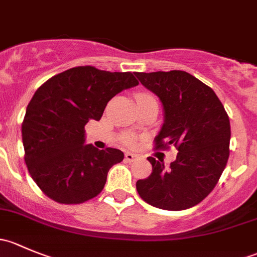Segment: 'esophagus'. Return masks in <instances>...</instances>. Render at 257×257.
Listing matches in <instances>:
<instances>
[{"label": "esophagus", "instance_id": "obj_1", "mask_svg": "<svg viewBox=\"0 0 257 257\" xmlns=\"http://www.w3.org/2000/svg\"><path fill=\"white\" fill-rule=\"evenodd\" d=\"M124 157H125V160L126 162H134V160L137 159V155L136 154H133V153H125V155H124Z\"/></svg>", "mask_w": 257, "mask_h": 257}]
</instances>
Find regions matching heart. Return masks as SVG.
I'll use <instances>...</instances> for the list:
<instances>
[{"label": "heart", "mask_w": 257, "mask_h": 257, "mask_svg": "<svg viewBox=\"0 0 257 257\" xmlns=\"http://www.w3.org/2000/svg\"><path fill=\"white\" fill-rule=\"evenodd\" d=\"M139 97H153V95L148 94V93H139V94H137V98ZM129 143H131V142H129Z\"/></svg>", "instance_id": "b5f03b06"}]
</instances>
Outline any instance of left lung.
Instances as JSON below:
<instances>
[{"label": "left lung", "instance_id": "left-lung-1", "mask_svg": "<svg viewBox=\"0 0 257 257\" xmlns=\"http://www.w3.org/2000/svg\"><path fill=\"white\" fill-rule=\"evenodd\" d=\"M136 76L159 97L164 109L155 148L174 145L179 152L170 167L148 158L152 174L137 181V190L155 208L173 211L191 208L211 193L226 167L231 137L229 116L214 90L188 72H137Z\"/></svg>", "mask_w": 257, "mask_h": 257}]
</instances>
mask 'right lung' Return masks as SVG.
I'll use <instances>...</instances> for the list:
<instances>
[{
  "label": "right lung",
  "mask_w": 257,
  "mask_h": 257,
  "mask_svg": "<svg viewBox=\"0 0 257 257\" xmlns=\"http://www.w3.org/2000/svg\"><path fill=\"white\" fill-rule=\"evenodd\" d=\"M138 85L131 72L74 67L43 83L28 103L22 123L25 162L38 188L61 204H80L103 190L119 149L84 145L85 124L99 120L121 90Z\"/></svg>",
  "instance_id": "1"
}]
</instances>
